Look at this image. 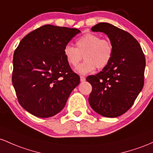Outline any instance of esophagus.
Instances as JSON below:
<instances>
[{
    "label": "esophagus",
    "mask_w": 153,
    "mask_h": 153,
    "mask_svg": "<svg viewBox=\"0 0 153 153\" xmlns=\"http://www.w3.org/2000/svg\"><path fill=\"white\" fill-rule=\"evenodd\" d=\"M86 80V79H85V76H80V81H81L82 82H84Z\"/></svg>",
    "instance_id": "esophagus-1"
}]
</instances>
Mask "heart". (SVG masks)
Segmentation results:
<instances>
[{
	"label": "heart",
	"instance_id": "1",
	"mask_svg": "<svg viewBox=\"0 0 153 153\" xmlns=\"http://www.w3.org/2000/svg\"><path fill=\"white\" fill-rule=\"evenodd\" d=\"M76 47L67 44L63 48V56L70 66H76L82 58L85 61L76 68L80 74H87L96 67L103 68L109 64L114 55V45L108 38H101L95 34L87 33L79 37Z\"/></svg>",
	"mask_w": 153,
	"mask_h": 153
}]
</instances>
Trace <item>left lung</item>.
<instances>
[{
	"instance_id": "1",
	"label": "left lung",
	"mask_w": 153,
	"mask_h": 153,
	"mask_svg": "<svg viewBox=\"0 0 153 153\" xmlns=\"http://www.w3.org/2000/svg\"><path fill=\"white\" fill-rule=\"evenodd\" d=\"M92 32H104L114 45V55L106 67L86 79L92 87L89 103L102 116L115 118L126 113L144 86L145 57L131 34L108 23H99Z\"/></svg>"
}]
</instances>
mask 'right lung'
<instances>
[{"mask_svg": "<svg viewBox=\"0 0 153 153\" xmlns=\"http://www.w3.org/2000/svg\"><path fill=\"white\" fill-rule=\"evenodd\" d=\"M75 28L46 25L27 35L15 50L12 83L21 106L39 118L64 108L80 77L70 67L63 48L79 33Z\"/></svg>", "mask_w": 153, "mask_h": 153, "instance_id": "right-lung-1", "label": "right lung"}]
</instances>
